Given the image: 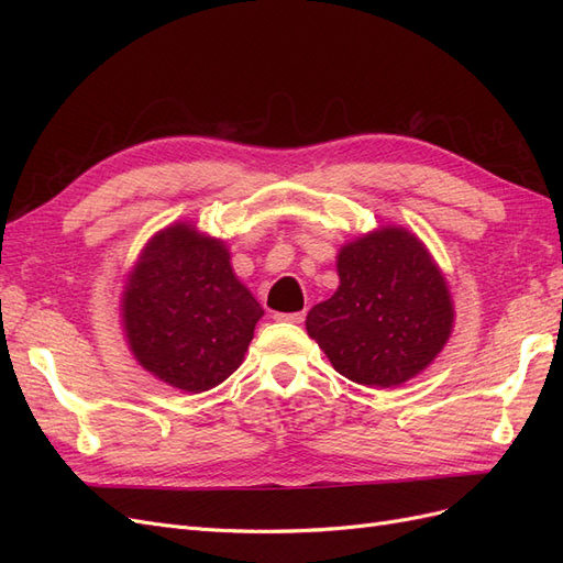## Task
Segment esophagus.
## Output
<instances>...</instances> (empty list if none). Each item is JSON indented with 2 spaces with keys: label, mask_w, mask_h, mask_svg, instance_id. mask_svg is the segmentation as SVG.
<instances>
[{
  "label": "esophagus",
  "mask_w": 563,
  "mask_h": 563,
  "mask_svg": "<svg viewBox=\"0 0 563 563\" xmlns=\"http://www.w3.org/2000/svg\"><path fill=\"white\" fill-rule=\"evenodd\" d=\"M277 321H288V323H302L305 321V312H284V314H275Z\"/></svg>",
  "instance_id": "34e87169"
}]
</instances>
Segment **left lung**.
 Returning <instances> with one entry per match:
<instances>
[{
	"mask_svg": "<svg viewBox=\"0 0 563 563\" xmlns=\"http://www.w3.org/2000/svg\"><path fill=\"white\" fill-rule=\"evenodd\" d=\"M338 291L305 327L333 368L360 385L397 387L444 350L453 300L439 265L413 232L387 225L338 251Z\"/></svg>",
	"mask_w": 563,
	"mask_h": 563,
	"instance_id": "left-lung-1",
	"label": "left lung"
}]
</instances>
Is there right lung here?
<instances>
[{
    "label": "right lung",
    "instance_id": "obj_1",
    "mask_svg": "<svg viewBox=\"0 0 563 563\" xmlns=\"http://www.w3.org/2000/svg\"><path fill=\"white\" fill-rule=\"evenodd\" d=\"M263 308L236 279L223 240L174 223L145 244L122 294L139 364L183 391H207L242 366Z\"/></svg>",
    "mask_w": 563,
    "mask_h": 563
}]
</instances>
